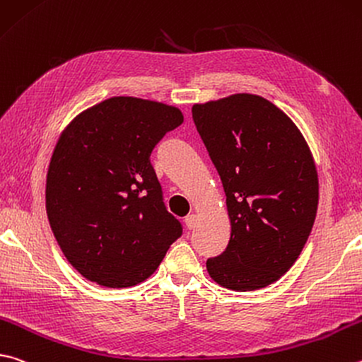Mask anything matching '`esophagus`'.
I'll list each match as a JSON object with an SVG mask.
<instances>
[{
    "mask_svg": "<svg viewBox=\"0 0 362 362\" xmlns=\"http://www.w3.org/2000/svg\"><path fill=\"white\" fill-rule=\"evenodd\" d=\"M196 221H198V218H196V215H188L185 218V226L188 229H193L196 226Z\"/></svg>",
    "mask_w": 362,
    "mask_h": 362,
    "instance_id": "34e87169",
    "label": "esophagus"
}]
</instances>
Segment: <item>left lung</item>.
<instances>
[{
	"label": "left lung",
	"instance_id": "obj_1",
	"mask_svg": "<svg viewBox=\"0 0 362 362\" xmlns=\"http://www.w3.org/2000/svg\"><path fill=\"white\" fill-rule=\"evenodd\" d=\"M193 120L220 174L231 221L207 272L234 291H252L288 272L310 235L318 174L304 136L284 110L258 95L194 104Z\"/></svg>",
	"mask_w": 362,
	"mask_h": 362
}]
</instances>
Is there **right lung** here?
I'll return each mask as SVG.
<instances>
[{
	"instance_id": "obj_1",
	"label": "right lung",
	"mask_w": 362,
	"mask_h": 362,
	"mask_svg": "<svg viewBox=\"0 0 362 362\" xmlns=\"http://www.w3.org/2000/svg\"><path fill=\"white\" fill-rule=\"evenodd\" d=\"M182 123L174 106L114 96L64 128L49 164L45 209L63 255L87 280L141 284L182 235L150 163L156 144Z\"/></svg>"
}]
</instances>
